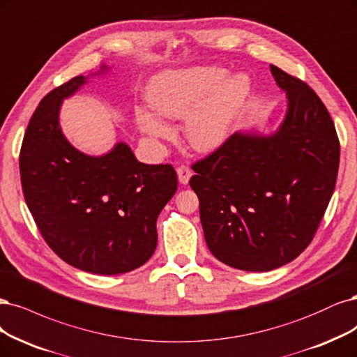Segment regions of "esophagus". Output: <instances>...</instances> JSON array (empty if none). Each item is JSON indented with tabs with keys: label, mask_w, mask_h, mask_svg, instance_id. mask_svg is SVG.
Returning <instances> with one entry per match:
<instances>
[{
	"label": "esophagus",
	"mask_w": 357,
	"mask_h": 357,
	"mask_svg": "<svg viewBox=\"0 0 357 357\" xmlns=\"http://www.w3.org/2000/svg\"><path fill=\"white\" fill-rule=\"evenodd\" d=\"M177 177H178V181H180L181 184H188L189 180H190V177H192L190 168L186 167V165H180V167L177 168Z\"/></svg>",
	"instance_id": "esophagus-1"
}]
</instances>
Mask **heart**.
I'll return each instance as SVG.
<instances>
[{
    "label": "heart",
    "instance_id": "heart-1",
    "mask_svg": "<svg viewBox=\"0 0 357 357\" xmlns=\"http://www.w3.org/2000/svg\"><path fill=\"white\" fill-rule=\"evenodd\" d=\"M251 91L245 73L229 77L220 66L164 70L147 87L151 110H136L137 127L151 139H168L171 128L163 118L183 119L184 134L193 149L213 152L226 142L233 122Z\"/></svg>",
    "mask_w": 357,
    "mask_h": 357
}]
</instances>
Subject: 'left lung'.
<instances>
[{"instance_id": "1", "label": "left lung", "mask_w": 357, "mask_h": 357, "mask_svg": "<svg viewBox=\"0 0 357 357\" xmlns=\"http://www.w3.org/2000/svg\"><path fill=\"white\" fill-rule=\"evenodd\" d=\"M287 93V114L272 134L238 131L192 165L205 242L230 267L268 272L312 242L335 189L340 142L319 96L270 65Z\"/></svg>"}]
</instances>
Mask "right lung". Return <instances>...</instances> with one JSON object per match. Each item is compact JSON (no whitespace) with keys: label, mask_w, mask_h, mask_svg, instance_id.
Returning a JSON list of instances; mask_svg holds the SVG:
<instances>
[{"label":"right lung","mask_w":357,"mask_h":357,"mask_svg":"<svg viewBox=\"0 0 357 357\" xmlns=\"http://www.w3.org/2000/svg\"><path fill=\"white\" fill-rule=\"evenodd\" d=\"M106 70L102 65L44 97L24 132L19 167L24 201L48 247L84 272L119 275L155 252L156 220L177 190V174L168 164L139 162L124 142L100 156L68 142L61 103Z\"/></svg>","instance_id":"add662e5"}]
</instances>
